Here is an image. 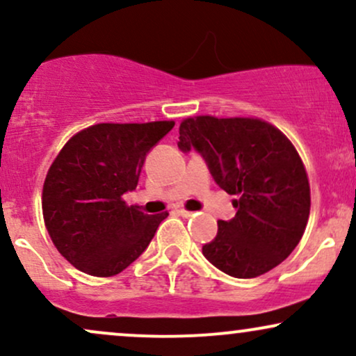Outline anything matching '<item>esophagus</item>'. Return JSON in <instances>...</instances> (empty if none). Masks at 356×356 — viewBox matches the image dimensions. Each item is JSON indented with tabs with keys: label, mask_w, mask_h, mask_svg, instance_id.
I'll use <instances>...</instances> for the list:
<instances>
[{
	"label": "esophagus",
	"mask_w": 356,
	"mask_h": 356,
	"mask_svg": "<svg viewBox=\"0 0 356 356\" xmlns=\"http://www.w3.org/2000/svg\"><path fill=\"white\" fill-rule=\"evenodd\" d=\"M177 214L182 216V218H191L192 212L191 211H186V209H177Z\"/></svg>",
	"instance_id": "1"
}]
</instances>
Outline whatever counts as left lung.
<instances>
[{
	"label": "left lung",
	"instance_id": "obj_1",
	"mask_svg": "<svg viewBox=\"0 0 356 356\" xmlns=\"http://www.w3.org/2000/svg\"><path fill=\"white\" fill-rule=\"evenodd\" d=\"M179 149H195L214 181L236 195L231 220L202 254L226 275L248 280L276 268L303 238L312 195L305 164L288 137L252 117L184 118Z\"/></svg>",
	"mask_w": 356,
	"mask_h": 356
}]
</instances>
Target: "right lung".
<instances>
[{
    "label": "right lung",
    "instance_id": "right-lung-1",
    "mask_svg": "<svg viewBox=\"0 0 356 356\" xmlns=\"http://www.w3.org/2000/svg\"><path fill=\"white\" fill-rule=\"evenodd\" d=\"M174 124H95L56 155L43 184V219L55 248L76 269L115 276L149 246L169 212L144 214L124 194L136 189L147 152Z\"/></svg>",
    "mask_w": 356,
    "mask_h": 356
}]
</instances>
